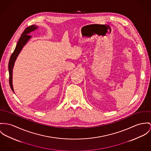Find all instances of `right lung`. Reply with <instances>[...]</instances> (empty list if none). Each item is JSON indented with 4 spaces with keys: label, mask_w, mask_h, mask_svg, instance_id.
Here are the masks:
<instances>
[{
    "label": "right lung",
    "mask_w": 151,
    "mask_h": 151,
    "mask_svg": "<svg viewBox=\"0 0 151 151\" xmlns=\"http://www.w3.org/2000/svg\"><path fill=\"white\" fill-rule=\"evenodd\" d=\"M38 28V26H36L35 24L30 26L27 27L23 32V33L21 35L20 38L19 39V41L16 45L15 49L12 53V54L10 57L9 63V83L10 87L12 88V91L14 93L13 86H12V70L14 66L15 62L18 58L19 54L21 52L22 49H23V47L27 43V42L29 41V40L32 38V36L30 35L29 34L31 32H34L36 29Z\"/></svg>",
    "instance_id": "right-lung-1"
}]
</instances>
